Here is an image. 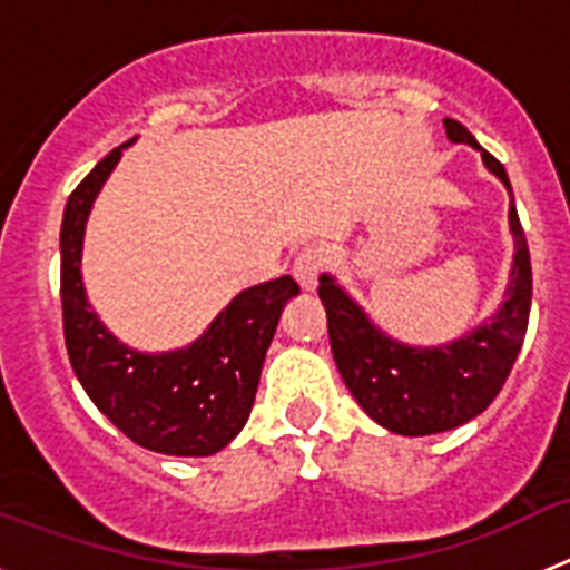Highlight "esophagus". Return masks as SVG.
I'll list each match as a JSON object with an SVG mask.
<instances>
[{
    "label": "esophagus",
    "instance_id": "obj_1",
    "mask_svg": "<svg viewBox=\"0 0 570 570\" xmlns=\"http://www.w3.org/2000/svg\"><path fill=\"white\" fill-rule=\"evenodd\" d=\"M322 268H325V254H322V248L311 245V248L302 250L294 262V276H296V282H299V288L314 291Z\"/></svg>",
    "mask_w": 570,
    "mask_h": 570
}]
</instances>
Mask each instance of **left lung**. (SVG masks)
<instances>
[{
    "mask_svg": "<svg viewBox=\"0 0 570 570\" xmlns=\"http://www.w3.org/2000/svg\"><path fill=\"white\" fill-rule=\"evenodd\" d=\"M451 142L476 145L465 125L445 119ZM482 163L511 194L508 174L488 150ZM513 262L505 299L485 322L442 345H407L376 325L336 276H320L334 362L347 391L376 425L400 436L442 434L480 416L511 374L531 314V256L517 205H508Z\"/></svg>",
    "mask_w": 570,
    "mask_h": 570,
    "instance_id": "1",
    "label": "left lung"
}]
</instances>
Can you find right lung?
<instances>
[{"instance_id": "right-lung-1", "label": "right lung", "mask_w": 570, "mask_h": 570, "mask_svg": "<svg viewBox=\"0 0 570 570\" xmlns=\"http://www.w3.org/2000/svg\"><path fill=\"white\" fill-rule=\"evenodd\" d=\"M110 150L68 196L62 216V320L73 374L90 402L136 445L168 456H210L239 434L254 407L262 362L279 316L299 294L291 276L245 288L190 345L136 351L90 308L82 282L85 225L122 159Z\"/></svg>"}]
</instances>
